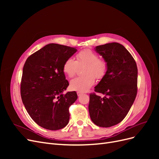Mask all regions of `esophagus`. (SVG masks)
I'll use <instances>...</instances> for the list:
<instances>
[{
	"label": "esophagus",
	"mask_w": 159,
	"mask_h": 159,
	"mask_svg": "<svg viewBox=\"0 0 159 159\" xmlns=\"http://www.w3.org/2000/svg\"><path fill=\"white\" fill-rule=\"evenodd\" d=\"M77 94H78V96H80L81 95L83 94V93L82 92H80V91H78V92H77Z\"/></svg>",
	"instance_id": "34e87169"
}]
</instances>
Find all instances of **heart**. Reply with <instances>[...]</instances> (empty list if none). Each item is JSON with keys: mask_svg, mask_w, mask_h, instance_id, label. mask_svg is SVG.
<instances>
[{"mask_svg": "<svg viewBox=\"0 0 159 159\" xmlns=\"http://www.w3.org/2000/svg\"><path fill=\"white\" fill-rule=\"evenodd\" d=\"M82 76L78 77L70 81V89L85 92L94 85L95 78L101 80L107 71V62L99 58L98 54L89 49L83 50L76 54V60L68 57L63 64V71L70 78L74 77L78 69V66L85 65Z\"/></svg>", "mask_w": 159, "mask_h": 159, "instance_id": "obj_1", "label": "heart"}]
</instances>
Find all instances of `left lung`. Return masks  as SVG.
Masks as SVG:
<instances>
[{"instance_id": "8db88e82", "label": "left lung", "mask_w": 159, "mask_h": 159, "mask_svg": "<svg viewBox=\"0 0 159 159\" xmlns=\"http://www.w3.org/2000/svg\"><path fill=\"white\" fill-rule=\"evenodd\" d=\"M95 50L107 62V71L89 95V113L99 127L115 125L126 117L137 93V66L131 54L123 45L112 42L98 46Z\"/></svg>"}]
</instances>
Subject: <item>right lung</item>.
<instances>
[{"instance_id": "add662e5", "label": "right lung", "mask_w": 159, "mask_h": 159, "mask_svg": "<svg viewBox=\"0 0 159 159\" xmlns=\"http://www.w3.org/2000/svg\"><path fill=\"white\" fill-rule=\"evenodd\" d=\"M76 52L75 48L49 44L28 57L24 65L22 103L31 118L43 128L55 131L69 122V107L78 95L75 91L63 94L69 85L63 64Z\"/></svg>"}]
</instances>
